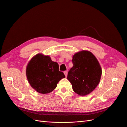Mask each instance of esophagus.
<instances>
[{"instance_id":"obj_1","label":"esophagus","mask_w":127,"mask_h":127,"mask_svg":"<svg viewBox=\"0 0 127 127\" xmlns=\"http://www.w3.org/2000/svg\"><path fill=\"white\" fill-rule=\"evenodd\" d=\"M64 74L65 76L67 77V74H68V71H64Z\"/></svg>"}]
</instances>
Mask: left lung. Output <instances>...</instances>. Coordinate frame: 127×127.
<instances>
[{
  "instance_id": "1",
  "label": "left lung",
  "mask_w": 127,
  "mask_h": 127,
  "mask_svg": "<svg viewBox=\"0 0 127 127\" xmlns=\"http://www.w3.org/2000/svg\"><path fill=\"white\" fill-rule=\"evenodd\" d=\"M72 63L67 79L73 91L81 96L90 94L100 81L102 69L98 60L91 52L82 51L73 56Z\"/></svg>"
}]
</instances>
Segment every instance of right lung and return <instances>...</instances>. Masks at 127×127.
Returning a JSON list of instances; mask_svg holds the SVG:
<instances>
[{"label":"right lung","mask_w":127,"mask_h":127,"mask_svg":"<svg viewBox=\"0 0 127 127\" xmlns=\"http://www.w3.org/2000/svg\"><path fill=\"white\" fill-rule=\"evenodd\" d=\"M26 74L30 85L41 94L50 93L65 77L64 73L59 70L58 63L52 61L49 56L42 54L36 55L30 61Z\"/></svg>","instance_id":"obj_1"}]
</instances>
